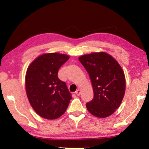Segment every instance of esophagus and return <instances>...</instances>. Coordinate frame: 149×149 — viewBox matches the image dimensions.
Returning a JSON list of instances; mask_svg holds the SVG:
<instances>
[{"label": "esophagus", "instance_id": "34e87169", "mask_svg": "<svg viewBox=\"0 0 149 149\" xmlns=\"http://www.w3.org/2000/svg\"><path fill=\"white\" fill-rule=\"evenodd\" d=\"M75 95H76L79 96L81 95V91L79 89H78V90L76 91L75 92Z\"/></svg>", "mask_w": 149, "mask_h": 149}]
</instances>
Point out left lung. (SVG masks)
Returning a JSON list of instances; mask_svg holds the SVG:
<instances>
[{
    "instance_id": "8db88e82",
    "label": "left lung",
    "mask_w": 149,
    "mask_h": 149,
    "mask_svg": "<svg viewBox=\"0 0 149 149\" xmlns=\"http://www.w3.org/2000/svg\"><path fill=\"white\" fill-rule=\"evenodd\" d=\"M89 75L94 97L86 107L98 118L112 114L120 107L125 90L122 68L114 58L105 52H94L79 58Z\"/></svg>"
}]
</instances>
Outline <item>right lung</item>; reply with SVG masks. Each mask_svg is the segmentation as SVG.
I'll use <instances>...</instances> for the list:
<instances>
[{"mask_svg": "<svg viewBox=\"0 0 149 149\" xmlns=\"http://www.w3.org/2000/svg\"><path fill=\"white\" fill-rule=\"evenodd\" d=\"M69 58L56 52L45 54L37 57L27 68V98L32 108L42 118L56 119L68 107L71 93L65 83L58 77V72Z\"/></svg>", "mask_w": 149, "mask_h": 149, "instance_id": "obj_1", "label": "right lung"}]
</instances>
